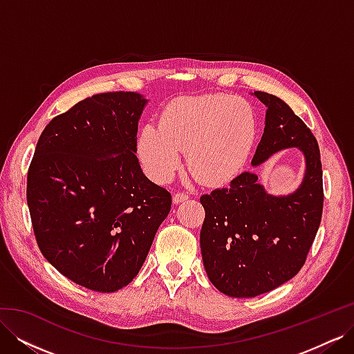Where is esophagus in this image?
I'll list each match as a JSON object with an SVG mask.
<instances>
[{"mask_svg": "<svg viewBox=\"0 0 354 354\" xmlns=\"http://www.w3.org/2000/svg\"><path fill=\"white\" fill-rule=\"evenodd\" d=\"M186 199H189V195H186V194H181V192H176V194L173 195V202H174V203L185 202Z\"/></svg>", "mask_w": 354, "mask_h": 354, "instance_id": "1", "label": "esophagus"}]
</instances>
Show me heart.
<instances>
[{
	"mask_svg": "<svg viewBox=\"0 0 354 354\" xmlns=\"http://www.w3.org/2000/svg\"><path fill=\"white\" fill-rule=\"evenodd\" d=\"M259 134L254 106L227 94L185 97L162 113L159 125L146 124L138 155L153 180L168 181L187 152V168L203 185H221L241 173Z\"/></svg>",
	"mask_w": 354,
	"mask_h": 354,
	"instance_id": "b5f03b06",
	"label": "heart"
}]
</instances>
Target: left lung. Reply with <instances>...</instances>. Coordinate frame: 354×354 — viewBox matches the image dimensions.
Masks as SVG:
<instances>
[{
  "label": "left lung",
  "instance_id": "8db88e82",
  "mask_svg": "<svg viewBox=\"0 0 354 354\" xmlns=\"http://www.w3.org/2000/svg\"><path fill=\"white\" fill-rule=\"evenodd\" d=\"M266 104L264 133L251 160L259 167L274 153L297 147L304 176L288 195H272L259 176L242 173L229 187L202 195L205 220L201 252L205 272L218 291L251 298L283 285L306 263L322 218L324 186L315 136L292 109L273 94L254 91Z\"/></svg>",
  "mask_w": 354,
  "mask_h": 354
}]
</instances>
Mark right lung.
<instances>
[{
    "label": "right lung",
    "instance_id": "1",
    "mask_svg": "<svg viewBox=\"0 0 354 354\" xmlns=\"http://www.w3.org/2000/svg\"><path fill=\"white\" fill-rule=\"evenodd\" d=\"M131 91L95 94L53 118L28 171L26 198L42 255L97 292L130 283L171 209V195L138 164L147 104Z\"/></svg>",
    "mask_w": 354,
    "mask_h": 354
}]
</instances>
